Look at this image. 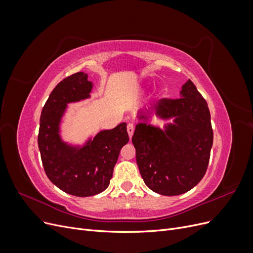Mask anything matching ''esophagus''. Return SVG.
<instances>
[{
	"label": "esophagus",
	"mask_w": 253,
	"mask_h": 253,
	"mask_svg": "<svg viewBox=\"0 0 253 253\" xmlns=\"http://www.w3.org/2000/svg\"><path fill=\"white\" fill-rule=\"evenodd\" d=\"M126 131H127V134L129 136V138H132V136L134 134V131H135V126L133 124H128L127 126H126Z\"/></svg>",
	"instance_id": "obj_1"
}]
</instances>
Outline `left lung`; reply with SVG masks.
I'll use <instances>...</instances> for the list:
<instances>
[{
    "instance_id": "8db88e82",
    "label": "left lung",
    "mask_w": 253,
    "mask_h": 253,
    "mask_svg": "<svg viewBox=\"0 0 253 253\" xmlns=\"http://www.w3.org/2000/svg\"><path fill=\"white\" fill-rule=\"evenodd\" d=\"M180 97L163 98L155 105L159 117H175L174 125H167L163 131L141 122L132 137L144 183L168 196L186 193L202 180L213 143L208 104L190 79L182 85Z\"/></svg>"
}]
</instances>
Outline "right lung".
<instances>
[{"instance_id": "obj_1", "label": "right lung", "mask_w": 253, "mask_h": 253, "mask_svg": "<svg viewBox=\"0 0 253 253\" xmlns=\"http://www.w3.org/2000/svg\"><path fill=\"white\" fill-rule=\"evenodd\" d=\"M93 83L82 72L64 78L44 104L38 144L44 171L65 193L85 197L101 193L110 185L121 148L128 141L126 124L98 133L82 148L62 141L59 126L67 103L88 98Z\"/></svg>"}]
</instances>
